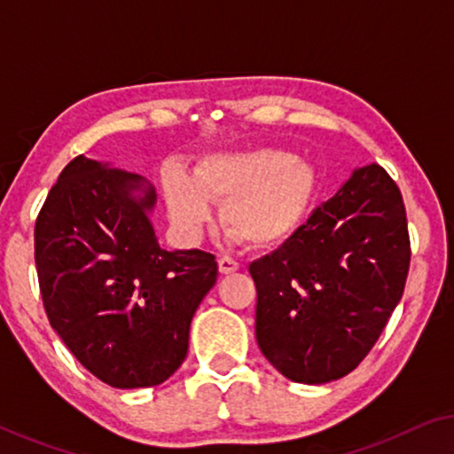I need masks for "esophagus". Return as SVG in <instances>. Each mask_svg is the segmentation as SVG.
<instances>
[{
    "label": "esophagus",
    "mask_w": 454,
    "mask_h": 454,
    "mask_svg": "<svg viewBox=\"0 0 454 454\" xmlns=\"http://www.w3.org/2000/svg\"><path fill=\"white\" fill-rule=\"evenodd\" d=\"M238 269H239L238 260H233V258H229V256H221L219 258L221 275H231V272H235Z\"/></svg>",
    "instance_id": "obj_1"
}]
</instances>
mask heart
<instances>
[{
	"instance_id": "obj_1",
	"label": "heart",
	"mask_w": 454,
	"mask_h": 454,
	"mask_svg": "<svg viewBox=\"0 0 454 454\" xmlns=\"http://www.w3.org/2000/svg\"><path fill=\"white\" fill-rule=\"evenodd\" d=\"M320 188V176L306 159L281 148L213 153L198 160L192 176L165 171L163 192L173 227L196 238L221 204V223L254 247L294 238L306 223Z\"/></svg>"
}]
</instances>
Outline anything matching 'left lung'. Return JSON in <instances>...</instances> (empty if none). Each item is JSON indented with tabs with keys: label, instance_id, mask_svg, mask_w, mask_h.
Instances as JSON below:
<instances>
[{
	"label": "left lung",
	"instance_id": "obj_1",
	"mask_svg": "<svg viewBox=\"0 0 454 454\" xmlns=\"http://www.w3.org/2000/svg\"><path fill=\"white\" fill-rule=\"evenodd\" d=\"M409 260L399 188L380 165L357 167L294 238L250 264L262 356L294 382L347 376L401 301Z\"/></svg>",
	"mask_w": 454,
	"mask_h": 454
}]
</instances>
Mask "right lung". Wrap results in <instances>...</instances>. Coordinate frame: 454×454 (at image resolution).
<instances>
[{
	"mask_svg": "<svg viewBox=\"0 0 454 454\" xmlns=\"http://www.w3.org/2000/svg\"><path fill=\"white\" fill-rule=\"evenodd\" d=\"M145 177L80 154L59 173L35 225L49 325L114 388L165 382L188 353L190 325L216 283L202 250H165Z\"/></svg>",
	"mask_w": 454,
	"mask_h": 454,
	"instance_id": "1",
	"label": "right lung"
}]
</instances>
